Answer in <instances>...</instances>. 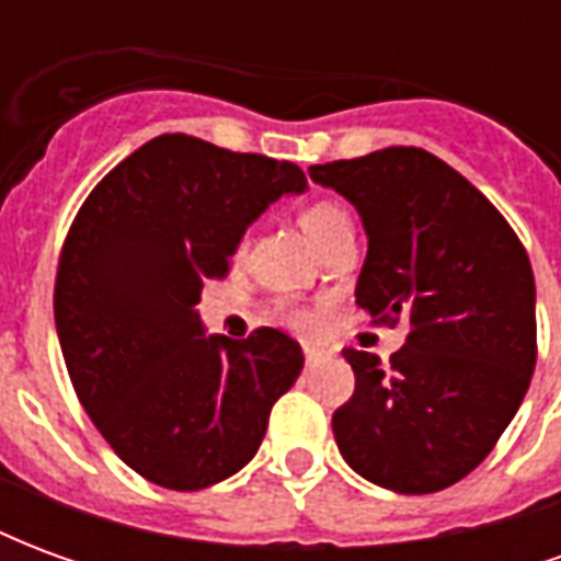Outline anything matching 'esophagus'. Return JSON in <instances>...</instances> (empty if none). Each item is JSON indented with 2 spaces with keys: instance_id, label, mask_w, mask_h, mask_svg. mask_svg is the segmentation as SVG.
<instances>
[{
  "instance_id": "34e87169",
  "label": "esophagus",
  "mask_w": 561,
  "mask_h": 561,
  "mask_svg": "<svg viewBox=\"0 0 561 561\" xmlns=\"http://www.w3.org/2000/svg\"><path fill=\"white\" fill-rule=\"evenodd\" d=\"M304 357H306V364L316 366V364H324V360H330V352H324V348H316V345H306Z\"/></svg>"
}]
</instances>
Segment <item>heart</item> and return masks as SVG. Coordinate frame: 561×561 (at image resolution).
Returning a JSON list of instances; mask_svg holds the SVG:
<instances>
[{"label":"heart","mask_w":561,"mask_h":561,"mask_svg":"<svg viewBox=\"0 0 561 561\" xmlns=\"http://www.w3.org/2000/svg\"><path fill=\"white\" fill-rule=\"evenodd\" d=\"M300 225H304V231L309 233V240L318 245L328 233H333L336 228H342V225H348V213H345L340 204H333V201H318V204L304 209ZM288 321H291V328L304 330V333L318 328V316L316 312H309V309H294V312H288Z\"/></svg>","instance_id":"1"}]
</instances>
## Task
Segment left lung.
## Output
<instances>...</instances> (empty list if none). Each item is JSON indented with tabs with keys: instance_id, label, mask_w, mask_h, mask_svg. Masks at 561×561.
Here are the masks:
<instances>
[{
	"instance_id": "obj_1",
	"label": "left lung",
	"mask_w": 561,
	"mask_h": 561,
	"mask_svg": "<svg viewBox=\"0 0 561 561\" xmlns=\"http://www.w3.org/2000/svg\"><path fill=\"white\" fill-rule=\"evenodd\" d=\"M364 221L357 306L409 318L390 364L345 348L352 400L333 435L360 478L405 495L466 478L514 421L535 373V276L502 213L433 152L390 147L309 168Z\"/></svg>"
}]
</instances>
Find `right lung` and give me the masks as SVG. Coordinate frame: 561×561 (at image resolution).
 Returning a JSON list of instances; mask_svg holds the SVG:
<instances>
[{
	"label": "right lung",
	"mask_w": 561,
	"mask_h": 561,
	"mask_svg": "<svg viewBox=\"0 0 561 561\" xmlns=\"http://www.w3.org/2000/svg\"><path fill=\"white\" fill-rule=\"evenodd\" d=\"M291 161L161 135L92 188L68 231L54 316L78 400L119 459L168 490H204L255 457L304 352L282 330L207 333V279H225L249 225L304 195Z\"/></svg>",
	"instance_id": "right-lung-1"
}]
</instances>
